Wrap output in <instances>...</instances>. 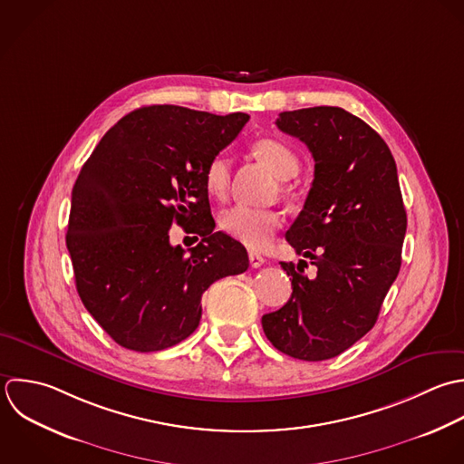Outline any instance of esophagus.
I'll return each mask as SVG.
<instances>
[{
    "instance_id": "34e87169",
    "label": "esophagus",
    "mask_w": 464,
    "mask_h": 464,
    "mask_svg": "<svg viewBox=\"0 0 464 464\" xmlns=\"http://www.w3.org/2000/svg\"><path fill=\"white\" fill-rule=\"evenodd\" d=\"M264 256H260L258 253H249V264H251V267H255V269H258V267H262L264 266Z\"/></svg>"
}]
</instances>
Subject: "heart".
I'll list each match as a JSON object with an SVG mask.
<instances>
[{
	"label": "heart",
	"instance_id": "heart-1",
	"mask_svg": "<svg viewBox=\"0 0 464 464\" xmlns=\"http://www.w3.org/2000/svg\"><path fill=\"white\" fill-rule=\"evenodd\" d=\"M255 153L271 168L278 179H291L300 171L296 151L278 139H260ZM231 179V159L226 153L211 157L204 169V184L209 195L224 197ZM280 215L273 209H260L235 204L220 213V227L249 249H264L280 227Z\"/></svg>",
	"mask_w": 464,
	"mask_h": 464
}]
</instances>
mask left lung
<instances>
[{"label":"left lung","mask_w":464,"mask_h":464,"mask_svg":"<svg viewBox=\"0 0 464 464\" xmlns=\"http://www.w3.org/2000/svg\"><path fill=\"white\" fill-rule=\"evenodd\" d=\"M276 126L314 157L311 191L285 238L318 273L305 276V260L280 262L293 295L262 327L291 358L331 360L374 327L400 273L407 211L398 169L378 131L343 108L282 111Z\"/></svg>","instance_id":"obj_1"}]
</instances>
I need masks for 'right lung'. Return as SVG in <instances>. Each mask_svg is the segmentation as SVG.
Returning <instances> with one entry per match:
<instances>
[{"label":"right lung","instance_id":"1","mask_svg":"<svg viewBox=\"0 0 464 464\" xmlns=\"http://www.w3.org/2000/svg\"><path fill=\"white\" fill-rule=\"evenodd\" d=\"M249 121L153 104L124 115L84 162L66 231L86 311L124 349L155 353L186 340L202 293L249 267L246 247L215 229L204 169ZM171 223L201 237L186 254Z\"/></svg>","mask_w":464,"mask_h":464}]
</instances>
